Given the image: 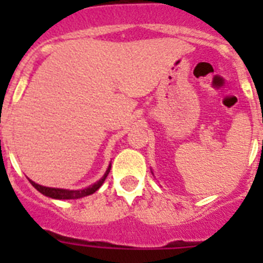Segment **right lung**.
Masks as SVG:
<instances>
[{
  "label": "right lung",
  "instance_id": "1",
  "mask_svg": "<svg viewBox=\"0 0 263 263\" xmlns=\"http://www.w3.org/2000/svg\"><path fill=\"white\" fill-rule=\"evenodd\" d=\"M109 171H110V166L108 167L106 173L104 174V176L100 179L99 182L95 183L93 185L90 187L84 188V190H78V191H69V190H62V188H50V187H43L41 184H36L32 180H30V183L32 184V187H35L41 194H43L45 196L52 197V199H80V197L88 196V195H92L93 192H96L101 185H103L104 180L108 176Z\"/></svg>",
  "mask_w": 263,
  "mask_h": 263
}]
</instances>
